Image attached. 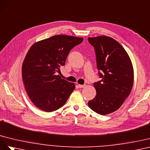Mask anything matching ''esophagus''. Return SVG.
I'll return each instance as SVG.
<instances>
[{"label":"esophagus","mask_w":150,"mask_h":150,"mask_svg":"<svg viewBox=\"0 0 150 150\" xmlns=\"http://www.w3.org/2000/svg\"><path fill=\"white\" fill-rule=\"evenodd\" d=\"M78 87L79 88H83V87H85V85H80V84H79L78 85Z\"/></svg>","instance_id":"obj_1"}]
</instances>
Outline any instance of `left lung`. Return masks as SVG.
Here are the masks:
<instances>
[{"mask_svg":"<svg viewBox=\"0 0 150 150\" xmlns=\"http://www.w3.org/2000/svg\"><path fill=\"white\" fill-rule=\"evenodd\" d=\"M88 41L94 47L101 78L93 83L97 94L88 105L94 112L106 115L117 110L130 94L133 67L126 50L113 38L100 36L88 38Z\"/></svg>","mask_w":150,"mask_h":150,"instance_id":"1","label":"left lung"}]
</instances>
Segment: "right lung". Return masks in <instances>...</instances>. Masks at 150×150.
Listing matches in <instances>:
<instances>
[{
  "mask_svg": "<svg viewBox=\"0 0 150 150\" xmlns=\"http://www.w3.org/2000/svg\"><path fill=\"white\" fill-rule=\"evenodd\" d=\"M83 38L56 35L33 44L25 55L22 75L25 91L37 108L53 112L65 104L75 85L62 79L57 72L65 65L70 50Z\"/></svg>",
  "mask_w": 150,
  "mask_h": 150,
  "instance_id": "add662e5",
  "label": "right lung"
}]
</instances>
